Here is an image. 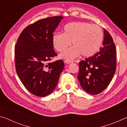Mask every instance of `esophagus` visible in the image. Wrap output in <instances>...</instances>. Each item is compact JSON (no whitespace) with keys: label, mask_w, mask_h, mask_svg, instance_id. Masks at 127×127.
I'll list each match as a JSON object with an SVG mask.
<instances>
[{"label":"esophagus","mask_w":127,"mask_h":127,"mask_svg":"<svg viewBox=\"0 0 127 127\" xmlns=\"http://www.w3.org/2000/svg\"><path fill=\"white\" fill-rule=\"evenodd\" d=\"M72 62H73V61H70V60H65V61H64V63L66 64H69V63H72Z\"/></svg>","instance_id":"obj_1"}]
</instances>
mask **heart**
<instances>
[{
	"label": "heart",
	"mask_w": 127,
	"mask_h": 127,
	"mask_svg": "<svg viewBox=\"0 0 127 127\" xmlns=\"http://www.w3.org/2000/svg\"><path fill=\"white\" fill-rule=\"evenodd\" d=\"M102 32L100 27L90 23L74 22L66 25L64 33L56 32L53 36L54 47L62 52L70 45L73 46L62 53V58L70 60L80 54L84 57L94 55L99 49L102 40Z\"/></svg>",
	"instance_id": "b5f03b06"
}]
</instances>
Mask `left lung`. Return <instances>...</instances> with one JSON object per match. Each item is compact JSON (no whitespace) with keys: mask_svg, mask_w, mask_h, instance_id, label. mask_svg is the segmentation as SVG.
<instances>
[{"mask_svg":"<svg viewBox=\"0 0 127 127\" xmlns=\"http://www.w3.org/2000/svg\"><path fill=\"white\" fill-rule=\"evenodd\" d=\"M103 46L99 51L79 63L78 79L87 93L96 95L108 86L117 67L115 45L112 36L104 29Z\"/></svg>","mask_w":127,"mask_h":127,"instance_id":"obj_1","label":"left lung"}]
</instances>
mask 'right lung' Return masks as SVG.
<instances>
[{
  "label": "right lung",
  "instance_id": "1",
  "mask_svg": "<svg viewBox=\"0 0 127 127\" xmlns=\"http://www.w3.org/2000/svg\"><path fill=\"white\" fill-rule=\"evenodd\" d=\"M63 18L62 16L50 17L29 25L15 45L17 73L26 89L35 96L50 94L64 67L62 60L50 62L58 55L54 50L53 36Z\"/></svg>",
  "mask_w": 127,
  "mask_h": 127
}]
</instances>
